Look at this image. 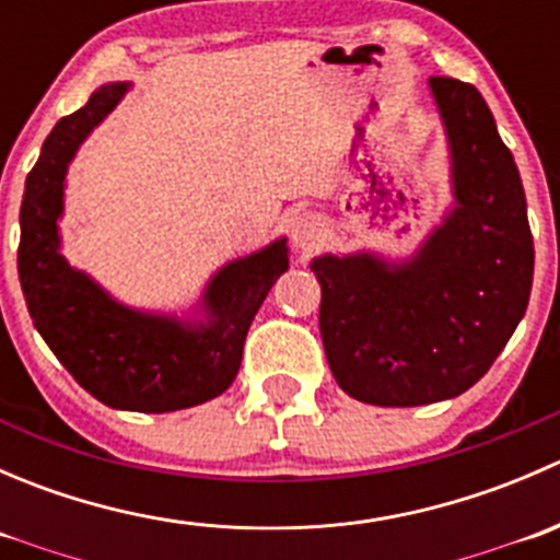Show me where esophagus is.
<instances>
[{
	"mask_svg": "<svg viewBox=\"0 0 560 560\" xmlns=\"http://www.w3.org/2000/svg\"><path fill=\"white\" fill-rule=\"evenodd\" d=\"M290 235H292V244H295L298 248H303V252H312V248L322 244L325 224H322V219L312 211L295 213L290 222Z\"/></svg>",
	"mask_w": 560,
	"mask_h": 560,
	"instance_id": "obj_1",
	"label": "esophagus"
}]
</instances>
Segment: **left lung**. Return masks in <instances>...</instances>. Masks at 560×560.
Segmentation results:
<instances>
[{"instance_id": "8db88e82", "label": "left lung", "mask_w": 560, "mask_h": 560, "mask_svg": "<svg viewBox=\"0 0 560 560\" xmlns=\"http://www.w3.org/2000/svg\"><path fill=\"white\" fill-rule=\"evenodd\" d=\"M453 206L411 257L322 254L319 332L338 387L374 406H422L477 385L521 325L534 238L512 151L482 94L431 78Z\"/></svg>"}]
</instances>
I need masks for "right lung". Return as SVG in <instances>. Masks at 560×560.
<instances>
[{"label":"right lung","mask_w":560,"mask_h":560,"mask_svg":"<svg viewBox=\"0 0 560 560\" xmlns=\"http://www.w3.org/2000/svg\"><path fill=\"white\" fill-rule=\"evenodd\" d=\"M132 83H105L45 138L21 202L19 279L43 341L75 382L110 409H189L238 376L244 341L270 287L290 268L287 238L222 265L191 314L132 308L61 254L70 162Z\"/></svg>","instance_id":"1"}]
</instances>
